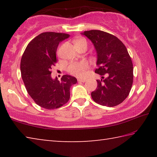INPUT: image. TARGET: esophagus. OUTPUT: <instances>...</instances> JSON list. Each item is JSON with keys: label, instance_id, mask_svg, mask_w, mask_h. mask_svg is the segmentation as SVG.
<instances>
[{"label": "esophagus", "instance_id": "obj_1", "mask_svg": "<svg viewBox=\"0 0 157 157\" xmlns=\"http://www.w3.org/2000/svg\"><path fill=\"white\" fill-rule=\"evenodd\" d=\"M78 81L80 82H85L86 81V79H78Z\"/></svg>", "mask_w": 157, "mask_h": 157}]
</instances>
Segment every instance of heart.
<instances>
[{
	"mask_svg": "<svg viewBox=\"0 0 157 157\" xmlns=\"http://www.w3.org/2000/svg\"><path fill=\"white\" fill-rule=\"evenodd\" d=\"M85 44L87 46L86 41L84 39H79L75 42V47L82 46V45ZM88 68V63L86 62H75L73 63L68 66V71L72 75H75L78 78H82L86 74V70Z\"/></svg>",
	"mask_w": 157,
	"mask_h": 157,
	"instance_id": "heart-1",
	"label": "heart"
}]
</instances>
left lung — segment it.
<instances>
[{"label":"left lung","mask_w":157,"mask_h":157,"mask_svg":"<svg viewBox=\"0 0 157 157\" xmlns=\"http://www.w3.org/2000/svg\"><path fill=\"white\" fill-rule=\"evenodd\" d=\"M97 53L95 73L102 75L98 86L91 93L95 102L107 107H115L128 96L133 83V64L126 47L120 39L101 30L85 31Z\"/></svg>","instance_id":"8db88e82"}]
</instances>
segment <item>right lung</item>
<instances>
[{"label": "right lung", "mask_w": 157, "mask_h": 157, "mask_svg": "<svg viewBox=\"0 0 157 157\" xmlns=\"http://www.w3.org/2000/svg\"><path fill=\"white\" fill-rule=\"evenodd\" d=\"M69 36L53 32L41 33L28 44L21 57V73L26 90L36 105L46 109L65 105L70 99L71 86L77 83L75 77L68 75H63L61 81L51 77L57 47Z\"/></svg>", "instance_id": "1"}]
</instances>
